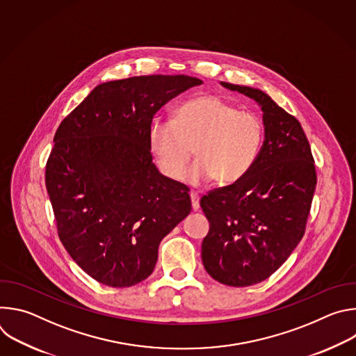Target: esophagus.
<instances>
[{
  "mask_svg": "<svg viewBox=\"0 0 356 356\" xmlns=\"http://www.w3.org/2000/svg\"><path fill=\"white\" fill-rule=\"evenodd\" d=\"M190 197H191V207H193V210L198 211V209H200V195L195 191H191Z\"/></svg>",
  "mask_w": 356,
  "mask_h": 356,
  "instance_id": "esophagus-1",
  "label": "esophagus"
}]
</instances>
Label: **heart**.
Masks as SVG:
<instances>
[{"instance_id": "heart-1", "label": "heart", "mask_w": 356, "mask_h": 356, "mask_svg": "<svg viewBox=\"0 0 356 356\" xmlns=\"http://www.w3.org/2000/svg\"><path fill=\"white\" fill-rule=\"evenodd\" d=\"M264 139L258 115L238 111L217 95H201L187 101L176 120H154L149 127V145L161 170L180 179L194 155L198 159L183 180L200 186L216 180L228 186L242 179L255 163Z\"/></svg>"}]
</instances>
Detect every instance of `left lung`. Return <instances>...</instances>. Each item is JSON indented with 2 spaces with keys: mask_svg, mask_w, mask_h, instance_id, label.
Listing matches in <instances>:
<instances>
[{
  "mask_svg": "<svg viewBox=\"0 0 356 356\" xmlns=\"http://www.w3.org/2000/svg\"><path fill=\"white\" fill-rule=\"evenodd\" d=\"M221 86L257 101L265 139L242 179L201 198L210 222L201 259L217 282L245 287L275 273L301 241L317 176L307 136L293 115L259 88Z\"/></svg>",
  "mask_w": 356,
  "mask_h": 356,
  "instance_id": "left-lung-1",
  "label": "left lung"
}]
</instances>
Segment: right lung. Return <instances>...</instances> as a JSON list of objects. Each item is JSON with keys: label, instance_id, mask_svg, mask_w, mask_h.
<instances>
[{"label": "right lung", "instance_id": "1", "mask_svg": "<svg viewBox=\"0 0 356 356\" xmlns=\"http://www.w3.org/2000/svg\"><path fill=\"white\" fill-rule=\"evenodd\" d=\"M197 77L98 84L62 121L46 163L59 238L92 279L129 287L155 269L161 241L191 211L188 188L152 162L154 115Z\"/></svg>", "mask_w": 356, "mask_h": 356}]
</instances>
